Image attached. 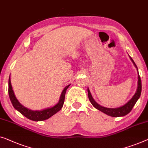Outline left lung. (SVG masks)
I'll list each match as a JSON object with an SVG mask.
<instances>
[{"label":"left lung","instance_id":"left-lung-1","mask_svg":"<svg viewBox=\"0 0 148 148\" xmlns=\"http://www.w3.org/2000/svg\"><path fill=\"white\" fill-rule=\"evenodd\" d=\"M130 60H132L133 64H134L135 67L137 68V74H138V81H137V88L136 92L135 93V95L133 96L132 99H131L127 103H126L125 105L121 106V107H119L117 108H107V107H103V106L100 105L99 104H98L97 102L95 101V100L93 99V97H92V95H91V93L90 92V90H89V88H88V99H89V101H90L91 104L93 105V107L96 108L97 109L99 110L100 111L103 112V113L109 116H114V117H118V116H123L125 115H127L129 113H130V111H132L133 107H134V105H136L137 100H138L139 99V97H140L141 92V78L139 75L138 69H137L136 64H135L134 61L133 60V59L130 57Z\"/></svg>","mask_w":148,"mask_h":148}]
</instances>
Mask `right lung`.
Instances as JSON below:
<instances>
[{
  "instance_id": "obj_1",
  "label": "right lung",
  "mask_w": 148,
  "mask_h": 148,
  "mask_svg": "<svg viewBox=\"0 0 148 148\" xmlns=\"http://www.w3.org/2000/svg\"><path fill=\"white\" fill-rule=\"evenodd\" d=\"M70 86V84L68 85L64 88V90H62L61 93V95H60L59 101L56 105L53 106V107L40 110V111H33V110H31L28 108L24 107L23 105H22L19 103V101H18L15 95H14L13 90H12L10 76L9 79V95L12 105L16 111H18L29 119L34 121H44L50 118L51 116L55 115L60 110H61L64 103L66 90Z\"/></svg>"
}]
</instances>
